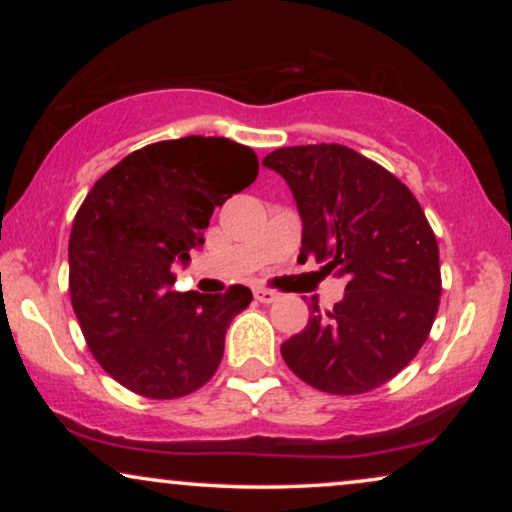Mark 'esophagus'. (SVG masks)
Masks as SVG:
<instances>
[{"mask_svg": "<svg viewBox=\"0 0 512 512\" xmlns=\"http://www.w3.org/2000/svg\"><path fill=\"white\" fill-rule=\"evenodd\" d=\"M254 298L258 300V303H265V305H270V303H275V300L279 298L275 291H270V289H256L254 291Z\"/></svg>", "mask_w": 512, "mask_h": 512, "instance_id": "obj_1", "label": "esophagus"}]
</instances>
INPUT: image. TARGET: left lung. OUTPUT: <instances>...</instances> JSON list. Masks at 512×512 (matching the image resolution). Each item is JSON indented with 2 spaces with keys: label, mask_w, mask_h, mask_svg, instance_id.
<instances>
[{
  "label": "left lung",
  "mask_w": 512,
  "mask_h": 512,
  "mask_svg": "<svg viewBox=\"0 0 512 512\" xmlns=\"http://www.w3.org/2000/svg\"><path fill=\"white\" fill-rule=\"evenodd\" d=\"M282 174L303 219L298 263L345 277L333 310L282 345L293 373L326 394L380 387L415 359L440 303L436 235L410 188L342 144L286 146L263 158Z\"/></svg>",
  "instance_id": "1"
}]
</instances>
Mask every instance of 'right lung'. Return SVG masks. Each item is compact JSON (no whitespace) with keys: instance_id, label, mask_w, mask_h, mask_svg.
Wrapping results in <instances>:
<instances>
[{"instance_id":"add662e5","label":"right lung","mask_w":512,"mask_h":512,"mask_svg":"<svg viewBox=\"0 0 512 512\" xmlns=\"http://www.w3.org/2000/svg\"><path fill=\"white\" fill-rule=\"evenodd\" d=\"M256 174L249 146L191 135L132 151L90 188L69 235V293L88 349L125 389L165 401L212 380L251 291H172V265Z\"/></svg>"}]
</instances>
